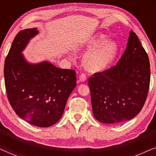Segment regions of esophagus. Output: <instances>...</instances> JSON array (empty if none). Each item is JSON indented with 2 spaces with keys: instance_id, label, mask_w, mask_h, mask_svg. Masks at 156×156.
<instances>
[{
  "instance_id": "obj_1",
  "label": "esophagus",
  "mask_w": 156,
  "mask_h": 156,
  "mask_svg": "<svg viewBox=\"0 0 156 156\" xmlns=\"http://www.w3.org/2000/svg\"><path fill=\"white\" fill-rule=\"evenodd\" d=\"M80 80L81 82H85L87 80V76L85 74H82L80 76Z\"/></svg>"
}]
</instances>
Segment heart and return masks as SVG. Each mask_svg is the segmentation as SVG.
Returning <instances> with one entry per match:
<instances>
[{"instance_id":"heart-1","label":"heart","mask_w":156,"mask_h":156,"mask_svg":"<svg viewBox=\"0 0 156 156\" xmlns=\"http://www.w3.org/2000/svg\"><path fill=\"white\" fill-rule=\"evenodd\" d=\"M107 40V36L99 34L89 41L87 48H91L84 57V65L89 71L97 72L106 69L118 54V45Z\"/></svg>"}]
</instances>
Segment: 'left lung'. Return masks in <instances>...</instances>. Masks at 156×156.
<instances>
[{
    "label": "left lung",
    "instance_id": "1",
    "mask_svg": "<svg viewBox=\"0 0 156 156\" xmlns=\"http://www.w3.org/2000/svg\"><path fill=\"white\" fill-rule=\"evenodd\" d=\"M150 79L148 55L136 34L131 31L125 52L116 65L89 79L94 118L104 123L134 118L146 102Z\"/></svg>",
    "mask_w": 156,
    "mask_h": 156
}]
</instances>
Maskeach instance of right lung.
Wrapping results in <instances>:
<instances>
[{
	"instance_id": "add662e5",
	"label": "right lung",
	"mask_w": 156,
	"mask_h": 156,
	"mask_svg": "<svg viewBox=\"0 0 156 156\" xmlns=\"http://www.w3.org/2000/svg\"><path fill=\"white\" fill-rule=\"evenodd\" d=\"M36 27L20 30L15 37L4 65L5 86L15 112L32 125L49 127L61 119L76 87V72L48 62L30 64L22 54Z\"/></svg>"
}]
</instances>
